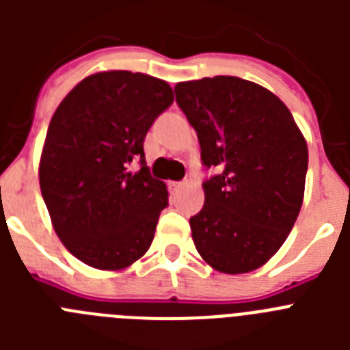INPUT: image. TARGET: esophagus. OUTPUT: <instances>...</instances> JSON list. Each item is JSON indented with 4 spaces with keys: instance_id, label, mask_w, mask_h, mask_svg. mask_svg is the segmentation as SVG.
Returning <instances> with one entry per match:
<instances>
[{
    "instance_id": "esophagus-1",
    "label": "esophagus",
    "mask_w": 350,
    "mask_h": 350,
    "mask_svg": "<svg viewBox=\"0 0 350 350\" xmlns=\"http://www.w3.org/2000/svg\"><path fill=\"white\" fill-rule=\"evenodd\" d=\"M185 182L184 180H180V182H172V184H170V187H172L173 191H178L182 187V185H184Z\"/></svg>"
}]
</instances>
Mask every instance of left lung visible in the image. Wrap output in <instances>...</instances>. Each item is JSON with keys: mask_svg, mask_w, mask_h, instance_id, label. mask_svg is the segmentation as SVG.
Returning <instances> with one entry per match:
<instances>
[{"mask_svg": "<svg viewBox=\"0 0 350 350\" xmlns=\"http://www.w3.org/2000/svg\"><path fill=\"white\" fill-rule=\"evenodd\" d=\"M175 101L200 140L203 208L189 219L213 270L247 273L286 242L303 203L308 148L289 108L238 77L180 82Z\"/></svg>", "mask_w": 350, "mask_h": 350, "instance_id": "1", "label": "left lung"}]
</instances>
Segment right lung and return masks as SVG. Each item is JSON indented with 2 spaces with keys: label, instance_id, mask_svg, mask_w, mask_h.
<instances>
[{
  "label": "right lung",
  "instance_id": "right-lung-1",
  "mask_svg": "<svg viewBox=\"0 0 350 350\" xmlns=\"http://www.w3.org/2000/svg\"><path fill=\"white\" fill-rule=\"evenodd\" d=\"M173 103L165 80L131 71L83 79L61 101L40 159V189L71 254L100 270H120L150 247L166 185L150 175L144 140ZM133 160L141 170L131 174Z\"/></svg>",
  "mask_w": 350,
  "mask_h": 350
}]
</instances>
